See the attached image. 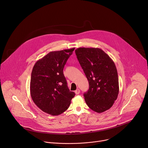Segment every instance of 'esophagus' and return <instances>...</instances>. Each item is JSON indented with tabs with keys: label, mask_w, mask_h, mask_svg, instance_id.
<instances>
[{
	"label": "esophagus",
	"mask_w": 148,
	"mask_h": 148,
	"mask_svg": "<svg viewBox=\"0 0 148 148\" xmlns=\"http://www.w3.org/2000/svg\"><path fill=\"white\" fill-rule=\"evenodd\" d=\"M79 93H80V90H79V89H77L76 90H75V94L76 95H78L79 94Z\"/></svg>",
	"instance_id": "obj_1"
}]
</instances>
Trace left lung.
Segmentation results:
<instances>
[{"mask_svg": "<svg viewBox=\"0 0 148 148\" xmlns=\"http://www.w3.org/2000/svg\"><path fill=\"white\" fill-rule=\"evenodd\" d=\"M75 53L89 82V89L84 94L86 104L98 113L108 110L119 92L114 62L99 48L80 47L75 50Z\"/></svg>", "mask_w": 148, "mask_h": 148, "instance_id": "8db88e82", "label": "left lung"}]
</instances>
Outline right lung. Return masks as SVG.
Segmentation results:
<instances>
[{
    "label": "right lung",
    "mask_w": 148,
    "mask_h": 148,
    "mask_svg": "<svg viewBox=\"0 0 148 148\" xmlns=\"http://www.w3.org/2000/svg\"><path fill=\"white\" fill-rule=\"evenodd\" d=\"M74 50L72 48L51 51L33 67L30 81L31 97L40 110L51 116L64 112L75 95L68 88L63 72Z\"/></svg>",
    "instance_id": "1"
}]
</instances>
